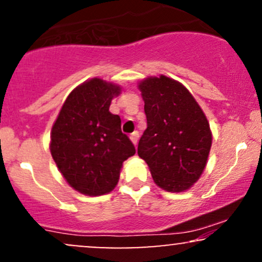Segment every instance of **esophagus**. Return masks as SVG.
I'll list each match as a JSON object with an SVG mask.
<instances>
[{
    "mask_svg": "<svg viewBox=\"0 0 262 262\" xmlns=\"http://www.w3.org/2000/svg\"><path fill=\"white\" fill-rule=\"evenodd\" d=\"M130 140H132V143L134 144V145H137L138 144V138H139V133H138V132H134V133H132L130 134Z\"/></svg>",
    "mask_w": 262,
    "mask_h": 262,
    "instance_id": "34e87169",
    "label": "esophagus"
}]
</instances>
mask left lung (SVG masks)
Returning a JSON list of instances; mask_svg holds the SVG:
<instances>
[{
    "label": "left lung",
    "instance_id": "obj_1",
    "mask_svg": "<svg viewBox=\"0 0 262 262\" xmlns=\"http://www.w3.org/2000/svg\"><path fill=\"white\" fill-rule=\"evenodd\" d=\"M148 128L138 155L148 164L152 180L167 192H182L202 175L212 133L193 96L182 83L160 75L140 81Z\"/></svg>",
    "mask_w": 262,
    "mask_h": 262
}]
</instances>
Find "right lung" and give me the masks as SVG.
<instances>
[{
    "mask_svg": "<svg viewBox=\"0 0 262 262\" xmlns=\"http://www.w3.org/2000/svg\"><path fill=\"white\" fill-rule=\"evenodd\" d=\"M121 87L101 79L81 83L68 96L50 135V152L66 182L80 193L101 196L118 183L123 161L135 154L110 112Z\"/></svg>",
    "mask_w": 262,
    "mask_h": 262,
    "instance_id": "obj_1",
    "label": "right lung"
}]
</instances>
